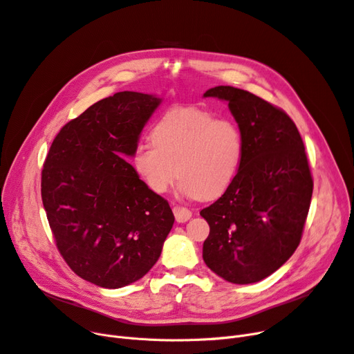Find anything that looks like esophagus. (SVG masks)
<instances>
[{
    "label": "esophagus",
    "mask_w": 354,
    "mask_h": 354,
    "mask_svg": "<svg viewBox=\"0 0 354 354\" xmlns=\"http://www.w3.org/2000/svg\"><path fill=\"white\" fill-rule=\"evenodd\" d=\"M173 212H174L176 221H177L178 223H185V222H187V221L192 218V212H190L187 207L174 206V207H173Z\"/></svg>",
    "instance_id": "esophagus-1"
}]
</instances>
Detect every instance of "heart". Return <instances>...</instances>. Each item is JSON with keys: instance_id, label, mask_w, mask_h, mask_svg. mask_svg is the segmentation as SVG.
Listing matches in <instances>:
<instances>
[{"instance_id": "1", "label": "heart", "mask_w": 354, "mask_h": 354, "mask_svg": "<svg viewBox=\"0 0 354 354\" xmlns=\"http://www.w3.org/2000/svg\"><path fill=\"white\" fill-rule=\"evenodd\" d=\"M151 140L136 145L132 164L144 185L157 194L165 193L178 176L180 193L218 197L231 186L244 155L236 122L190 106L167 111L152 128Z\"/></svg>"}]
</instances>
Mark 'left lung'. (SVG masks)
<instances>
[{"instance_id": "1", "label": "left lung", "mask_w": 354, "mask_h": 354, "mask_svg": "<svg viewBox=\"0 0 354 354\" xmlns=\"http://www.w3.org/2000/svg\"><path fill=\"white\" fill-rule=\"evenodd\" d=\"M203 97L228 103L244 138L231 186L201 210L210 228L203 260L230 283H256L301 243L314 187L304 142L283 110L245 90L218 86Z\"/></svg>"}]
</instances>
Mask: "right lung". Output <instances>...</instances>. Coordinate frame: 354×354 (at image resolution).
Here are the masks:
<instances>
[{"mask_svg":"<svg viewBox=\"0 0 354 354\" xmlns=\"http://www.w3.org/2000/svg\"><path fill=\"white\" fill-rule=\"evenodd\" d=\"M162 98L120 91L68 122L41 169V201L56 245L73 272L106 289L144 277L174 223L124 158Z\"/></svg>","mask_w":354,"mask_h":354,"instance_id":"right-lung-1","label":"right lung"}]
</instances>
